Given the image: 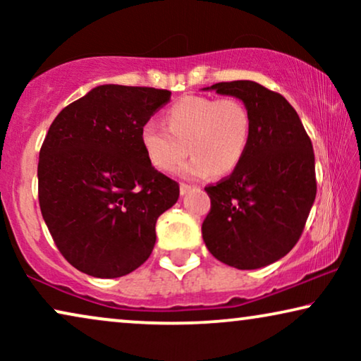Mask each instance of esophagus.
Wrapping results in <instances>:
<instances>
[{
    "label": "esophagus",
    "instance_id": "34e87169",
    "mask_svg": "<svg viewBox=\"0 0 361 361\" xmlns=\"http://www.w3.org/2000/svg\"><path fill=\"white\" fill-rule=\"evenodd\" d=\"M192 190V185H189V184H180V194L182 195H185L187 192H190Z\"/></svg>",
    "mask_w": 361,
    "mask_h": 361
}]
</instances>
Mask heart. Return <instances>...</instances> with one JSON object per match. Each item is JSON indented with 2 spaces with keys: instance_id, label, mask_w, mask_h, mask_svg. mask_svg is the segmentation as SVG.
Here are the masks:
<instances>
[{
  "instance_id": "obj_1",
  "label": "heart",
  "mask_w": 361,
  "mask_h": 361,
  "mask_svg": "<svg viewBox=\"0 0 361 361\" xmlns=\"http://www.w3.org/2000/svg\"><path fill=\"white\" fill-rule=\"evenodd\" d=\"M167 128L156 120L141 128V145L156 169L172 171L187 156L180 174L189 179L228 176L248 152L253 116L248 105L235 97L185 95L166 113Z\"/></svg>"
}]
</instances>
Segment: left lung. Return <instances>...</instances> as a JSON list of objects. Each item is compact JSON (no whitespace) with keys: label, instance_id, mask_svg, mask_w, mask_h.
<instances>
[{"label":"left lung","instance_id":"left-lung-1","mask_svg":"<svg viewBox=\"0 0 361 361\" xmlns=\"http://www.w3.org/2000/svg\"><path fill=\"white\" fill-rule=\"evenodd\" d=\"M210 88L243 100L253 131L238 169L205 187L210 212L202 236L221 263L258 269L288 255L302 235L317 194L312 142L281 93L251 80Z\"/></svg>","mask_w":361,"mask_h":361}]
</instances>
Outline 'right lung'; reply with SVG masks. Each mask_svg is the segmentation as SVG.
<instances>
[{
  "mask_svg": "<svg viewBox=\"0 0 361 361\" xmlns=\"http://www.w3.org/2000/svg\"><path fill=\"white\" fill-rule=\"evenodd\" d=\"M171 100L152 87L100 85L56 116L37 164L39 205L63 258L95 278L145 263L179 184L147 159L141 128Z\"/></svg>",
  "mask_w": 361,
  "mask_h": 361,
  "instance_id": "obj_1",
  "label": "right lung"
}]
</instances>
